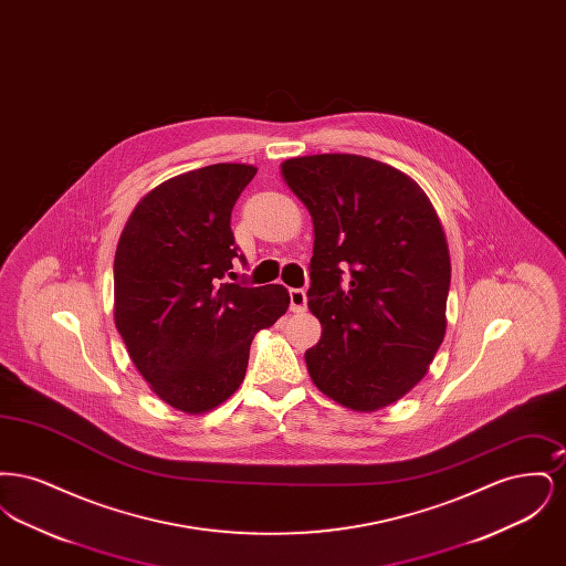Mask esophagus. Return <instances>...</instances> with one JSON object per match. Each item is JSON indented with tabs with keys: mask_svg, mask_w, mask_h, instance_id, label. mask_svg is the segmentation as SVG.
Listing matches in <instances>:
<instances>
[{
	"mask_svg": "<svg viewBox=\"0 0 566 566\" xmlns=\"http://www.w3.org/2000/svg\"><path fill=\"white\" fill-rule=\"evenodd\" d=\"M291 310L293 312H305V305H307V295L303 289H291Z\"/></svg>",
	"mask_w": 566,
	"mask_h": 566,
	"instance_id": "1",
	"label": "esophagus"
}]
</instances>
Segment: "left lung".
<instances>
[{
  "label": "left lung",
  "instance_id": "left-lung-1",
  "mask_svg": "<svg viewBox=\"0 0 566 566\" xmlns=\"http://www.w3.org/2000/svg\"><path fill=\"white\" fill-rule=\"evenodd\" d=\"M282 178L314 222L307 307L323 335L305 352L310 377L354 411L388 407L427 376L446 337L441 220L413 178L376 159L295 157Z\"/></svg>",
  "mask_w": 566,
  "mask_h": 566
}]
</instances>
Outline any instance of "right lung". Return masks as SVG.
<instances>
[{
	"label": "right lung",
	"mask_w": 566,
	"mask_h": 566,
	"mask_svg": "<svg viewBox=\"0 0 566 566\" xmlns=\"http://www.w3.org/2000/svg\"><path fill=\"white\" fill-rule=\"evenodd\" d=\"M254 174L216 163L165 180L139 199L116 245L114 324L150 390L190 416L240 388L254 335L291 303L282 284L222 282L243 261L231 210Z\"/></svg>",
	"instance_id": "obj_1"
}]
</instances>
